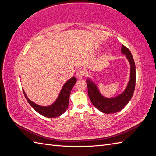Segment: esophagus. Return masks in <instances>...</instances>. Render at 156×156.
Instances as JSON below:
<instances>
[{
    "mask_svg": "<svg viewBox=\"0 0 156 156\" xmlns=\"http://www.w3.org/2000/svg\"><path fill=\"white\" fill-rule=\"evenodd\" d=\"M85 74H86V72L82 68H79L77 70L76 76L79 79L83 78L84 75H85Z\"/></svg>",
    "mask_w": 156,
    "mask_h": 156,
    "instance_id": "obj_1",
    "label": "esophagus"
}]
</instances>
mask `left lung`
Listing matches in <instances>:
<instances>
[{"mask_svg": "<svg viewBox=\"0 0 156 156\" xmlns=\"http://www.w3.org/2000/svg\"><path fill=\"white\" fill-rule=\"evenodd\" d=\"M121 52L124 54L131 66L130 78L127 86L123 93L115 98H106L103 97L91 79H87L88 94L92 104L99 111L105 113H115L123 109L124 107L130 101L135 90L136 82V69L134 60L130 51L124 45H122Z\"/></svg>", "mask_w": 156, "mask_h": 156, "instance_id": "left-lung-1", "label": "left lung"}]
</instances>
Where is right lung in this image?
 Returning a JSON list of instances; mask_svg holds the SVG:
<instances>
[{
    "instance_id": "obj_1",
    "label": "right lung",
    "mask_w": 156,
    "mask_h": 156,
    "mask_svg": "<svg viewBox=\"0 0 156 156\" xmlns=\"http://www.w3.org/2000/svg\"><path fill=\"white\" fill-rule=\"evenodd\" d=\"M77 79L74 77L68 80V81L64 84L57 100L55 101L53 104L48 107L40 106L39 105L36 104V103L32 102L28 98L24 90H23V93H24L25 97L26 98L27 101L29 102V104L32 106V107H33V108H34L36 111L40 113L42 116L45 117L56 118L60 116L61 115H62L68 108L69 105V98L70 93Z\"/></svg>"
}]
</instances>
